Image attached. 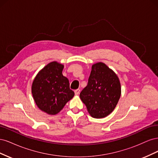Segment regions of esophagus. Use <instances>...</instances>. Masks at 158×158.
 Segmentation results:
<instances>
[{
    "label": "esophagus",
    "instance_id": "obj_1",
    "mask_svg": "<svg viewBox=\"0 0 158 158\" xmlns=\"http://www.w3.org/2000/svg\"><path fill=\"white\" fill-rule=\"evenodd\" d=\"M80 89H75L74 90V93H75V95H78L79 94H80Z\"/></svg>",
    "mask_w": 158,
    "mask_h": 158
}]
</instances>
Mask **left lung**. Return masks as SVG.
Listing matches in <instances>:
<instances>
[{
	"instance_id": "8db88e82",
	"label": "left lung",
	"mask_w": 158,
	"mask_h": 158,
	"mask_svg": "<svg viewBox=\"0 0 158 158\" xmlns=\"http://www.w3.org/2000/svg\"><path fill=\"white\" fill-rule=\"evenodd\" d=\"M121 94V83L117 75L103 63L92 65L86 87L80 94L91 116L106 117L112 113Z\"/></svg>"
}]
</instances>
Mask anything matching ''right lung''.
<instances>
[{"mask_svg":"<svg viewBox=\"0 0 158 158\" xmlns=\"http://www.w3.org/2000/svg\"><path fill=\"white\" fill-rule=\"evenodd\" d=\"M63 69V64L51 62L38 73L31 85L37 106L52 115L59 113L74 95L68 78L62 74Z\"/></svg>","mask_w":158,"mask_h":158,"instance_id":"add662e5","label":"right lung"}]
</instances>
